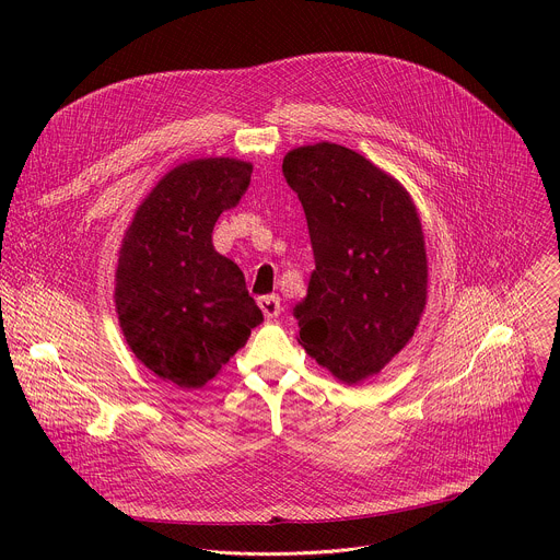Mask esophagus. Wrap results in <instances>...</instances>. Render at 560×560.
Masks as SVG:
<instances>
[{
    "mask_svg": "<svg viewBox=\"0 0 560 560\" xmlns=\"http://www.w3.org/2000/svg\"><path fill=\"white\" fill-rule=\"evenodd\" d=\"M259 307H261V312L268 316V318H275V316H279L281 314V299L277 296V294H266V296H259Z\"/></svg>",
    "mask_w": 560,
    "mask_h": 560,
    "instance_id": "1",
    "label": "esophagus"
}]
</instances>
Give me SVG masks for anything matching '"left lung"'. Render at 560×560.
Here are the masks:
<instances>
[{
    "label": "left lung",
    "mask_w": 560,
    "mask_h": 560,
    "mask_svg": "<svg viewBox=\"0 0 560 560\" xmlns=\"http://www.w3.org/2000/svg\"><path fill=\"white\" fill-rule=\"evenodd\" d=\"M310 230L314 272L294 307L299 343L339 381L378 374L421 322L428 257L410 192L363 154L330 141L283 156Z\"/></svg>",
    "instance_id": "8db88e82"
}]
</instances>
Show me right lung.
Segmentation results:
<instances>
[{"label":"right lung","mask_w":560,"mask_h":560,"mask_svg":"<svg viewBox=\"0 0 560 560\" xmlns=\"http://www.w3.org/2000/svg\"><path fill=\"white\" fill-rule=\"evenodd\" d=\"M253 164L192 159L139 203L119 248L115 307L128 348L159 378L199 389L244 348L264 314L244 272L212 246L219 214L250 186Z\"/></svg>","instance_id":"1"}]
</instances>
